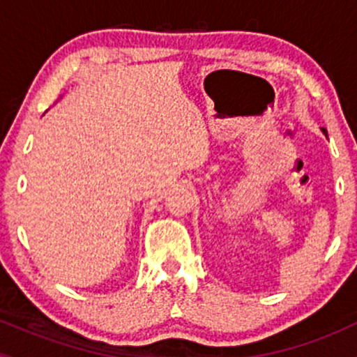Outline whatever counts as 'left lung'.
Instances as JSON below:
<instances>
[{
	"label": "left lung",
	"mask_w": 357,
	"mask_h": 357,
	"mask_svg": "<svg viewBox=\"0 0 357 357\" xmlns=\"http://www.w3.org/2000/svg\"><path fill=\"white\" fill-rule=\"evenodd\" d=\"M324 132H326V130H324Z\"/></svg>",
	"instance_id": "obj_1"
}]
</instances>
